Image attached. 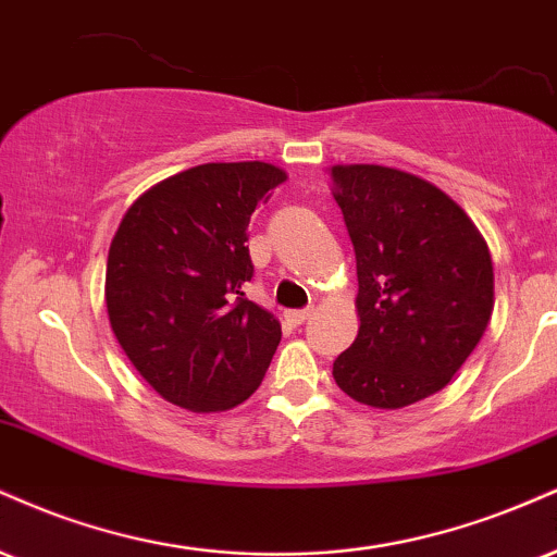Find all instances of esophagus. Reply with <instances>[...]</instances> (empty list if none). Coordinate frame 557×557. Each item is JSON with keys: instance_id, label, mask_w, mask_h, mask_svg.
Masks as SVG:
<instances>
[{"instance_id": "esophagus-1", "label": "esophagus", "mask_w": 557, "mask_h": 557, "mask_svg": "<svg viewBox=\"0 0 557 557\" xmlns=\"http://www.w3.org/2000/svg\"><path fill=\"white\" fill-rule=\"evenodd\" d=\"M313 317V308H300V311H287L285 313V319L290 321L293 326H300V324H306L308 319Z\"/></svg>"}]
</instances>
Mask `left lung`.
Listing matches in <instances>:
<instances>
[{
  "instance_id": "1",
  "label": "left lung",
  "mask_w": 557,
  "mask_h": 557,
  "mask_svg": "<svg viewBox=\"0 0 557 557\" xmlns=\"http://www.w3.org/2000/svg\"><path fill=\"white\" fill-rule=\"evenodd\" d=\"M358 267L360 330L334 360L347 397L399 410L441 392L493 313V261L467 212L431 181L386 165H334Z\"/></svg>"
}]
</instances>
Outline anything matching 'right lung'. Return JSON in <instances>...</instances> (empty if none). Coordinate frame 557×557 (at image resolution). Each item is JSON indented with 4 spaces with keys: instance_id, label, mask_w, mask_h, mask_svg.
Segmentation results:
<instances>
[{
    "instance_id": "right-lung-1",
    "label": "right lung",
    "mask_w": 557,
    "mask_h": 557,
    "mask_svg": "<svg viewBox=\"0 0 557 557\" xmlns=\"http://www.w3.org/2000/svg\"><path fill=\"white\" fill-rule=\"evenodd\" d=\"M287 176L261 160L205 163L126 210L106 264L111 330L171 405L223 412L257 392L280 321L246 298L249 220Z\"/></svg>"
}]
</instances>
